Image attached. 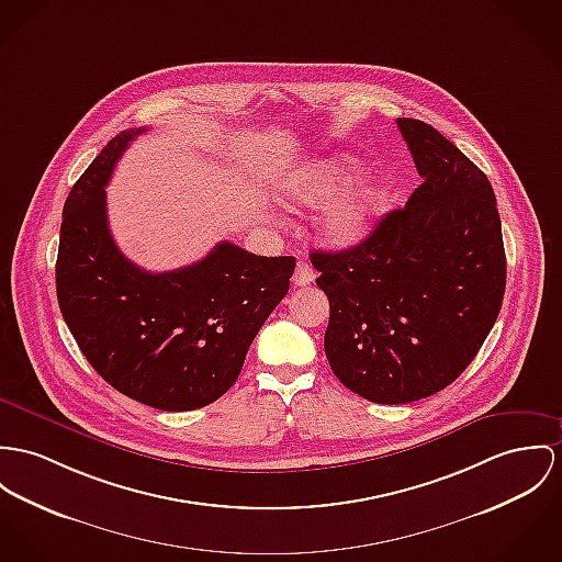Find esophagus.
<instances>
[{
	"label": "esophagus",
	"mask_w": 562,
	"mask_h": 562,
	"mask_svg": "<svg viewBox=\"0 0 562 562\" xmlns=\"http://www.w3.org/2000/svg\"><path fill=\"white\" fill-rule=\"evenodd\" d=\"M314 278H316V273H314L312 265H307L305 260H300L297 267H295V276H293L295 286H307V284L314 282Z\"/></svg>",
	"instance_id": "34e87169"
}]
</instances>
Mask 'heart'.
<instances>
[{"instance_id":"b5f03b06","label":"heart","mask_w":562,"mask_h":562,"mask_svg":"<svg viewBox=\"0 0 562 562\" xmlns=\"http://www.w3.org/2000/svg\"><path fill=\"white\" fill-rule=\"evenodd\" d=\"M363 167L348 156H331L310 162L282 186L286 201L302 205H325L318 231L336 248L355 246L370 235L387 207V190L381 183H359Z\"/></svg>"}]
</instances>
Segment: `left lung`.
<instances>
[{
  "label": "left lung",
  "instance_id": "1",
  "mask_svg": "<svg viewBox=\"0 0 562 562\" xmlns=\"http://www.w3.org/2000/svg\"><path fill=\"white\" fill-rule=\"evenodd\" d=\"M397 128L424 183L361 244L310 255L329 300V366L376 404L451 385L494 327L507 282L487 177L430 124L397 117Z\"/></svg>",
  "mask_w": 562,
  "mask_h": 562
}]
</instances>
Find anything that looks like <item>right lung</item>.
Returning a JSON list of instances; mask_svg holds the SVG:
<instances>
[{
  "label": "right lung",
  "mask_w": 562,
  "mask_h": 562,
  "mask_svg": "<svg viewBox=\"0 0 562 562\" xmlns=\"http://www.w3.org/2000/svg\"><path fill=\"white\" fill-rule=\"evenodd\" d=\"M145 130L111 138L72 186L59 231L57 302L111 387L151 408L194 411L237 381L262 323L289 293L295 259L250 255L231 241L165 273L126 259L109 231L104 186Z\"/></svg>",
  "instance_id": "right-lung-1"
}]
</instances>
